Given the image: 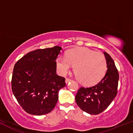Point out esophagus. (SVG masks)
Returning a JSON list of instances; mask_svg holds the SVG:
<instances>
[{
  "instance_id": "1",
  "label": "esophagus",
  "mask_w": 133,
  "mask_h": 133,
  "mask_svg": "<svg viewBox=\"0 0 133 133\" xmlns=\"http://www.w3.org/2000/svg\"><path fill=\"white\" fill-rule=\"evenodd\" d=\"M70 81H71V80H70V79H69V78H65V83H68L69 82H70Z\"/></svg>"
}]
</instances>
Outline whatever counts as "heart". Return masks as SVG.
Returning <instances> with one entry per match:
<instances>
[{
    "mask_svg": "<svg viewBox=\"0 0 133 133\" xmlns=\"http://www.w3.org/2000/svg\"><path fill=\"white\" fill-rule=\"evenodd\" d=\"M56 64L62 75H66L75 65L74 72L79 82L88 86L98 83L107 70L104 55L85 47L69 50L66 56L60 55L56 59Z\"/></svg>",
    "mask_w": 133,
    "mask_h": 133,
    "instance_id": "obj_1",
    "label": "heart"
}]
</instances>
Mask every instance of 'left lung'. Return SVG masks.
Instances as JSON below:
<instances>
[{"instance_id":"obj_1","label":"left lung","mask_w":133,"mask_h":133,"mask_svg":"<svg viewBox=\"0 0 133 133\" xmlns=\"http://www.w3.org/2000/svg\"><path fill=\"white\" fill-rule=\"evenodd\" d=\"M107 70L102 80L95 86L79 89L75 96L78 107L90 115H97L106 109L117 94L118 70L113 59L104 51Z\"/></svg>"}]
</instances>
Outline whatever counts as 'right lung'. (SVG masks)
Returning a JSON list of instances; mask_svg holds the SVG:
<instances>
[{
    "instance_id": "obj_1",
    "label": "right lung",
    "mask_w": 133,
    "mask_h": 133,
    "mask_svg": "<svg viewBox=\"0 0 133 133\" xmlns=\"http://www.w3.org/2000/svg\"><path fill=\"white\" fill-rule=\"evenodd\" d=\"M63 49H38L27 53L15 64L11 89L19 105L28 114L42 115L50 113L58 100L65 78L56 74L55 60Z\"/></svg>"
}]
</instances>
